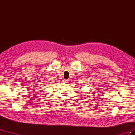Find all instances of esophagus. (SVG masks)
Wrapping results in <instances>:
<instances>
[{"label":"esophagus","mask_w":135,"mask_h":135,"mask_svg":"<svg viewBox=\"0 0 135 135\" xmlns=\"http://www.w3.org/2000/svg\"><path fill=\"white\" fill-rule=\"evenodd\" d=\"M68 81H69V80H67V79H64V80H63V82L65 83H68L69 82Z\"/></svg>","instance_id":"34e87169"}]
</instances>
